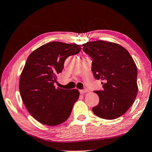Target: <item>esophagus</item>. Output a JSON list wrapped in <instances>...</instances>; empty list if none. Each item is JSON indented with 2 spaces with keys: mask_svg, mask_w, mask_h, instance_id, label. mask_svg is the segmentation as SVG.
Returning <instances> with one entry per match:
<instances>
[{
  "mask_svg": "<svg viewBox=\"0 0 152 152\" xmlns=\"http://www.w3.org/2000/svg\"><path fill=\"white\" fill-rule=\"evenodd\" d=\"M88 89H83V90L80 91V94H86V93H88Z\"/></svg>",
  "mask_w": 152,
  "mask_h": 152,
  "instance_id": "esophagus-1",
  "label": "esophagus"
}]
</instances>
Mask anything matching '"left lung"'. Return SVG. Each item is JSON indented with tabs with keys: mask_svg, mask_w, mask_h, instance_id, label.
I'll use <instances>...</instances> for the list:
<instances>
[{
	"mask_svg": "<svg viewBox=\"0 0 152 152\" xmlns=\"http://www.w3.org/2000/svg\"><path fill=\"white\" fill-rule=\"evenodd\" d=\"M83 50L93 58V74L101 79L103 89L96 91L98 105L93 107L95 115L105 120H114L128 110L138 91L137 69L128 51L118 44L88 42Z\"/></svg>",
	"mask_w": 152,
	"mask_h": 152,
	"instance_id": "obj_1",
	"label": "left lung"
}]
</instances>
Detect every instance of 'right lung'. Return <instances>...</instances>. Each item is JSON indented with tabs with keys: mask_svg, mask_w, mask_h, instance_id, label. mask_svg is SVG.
Masks as SVG:
<instances>
[{
	"mask_svg": "<svg viewBox=\"0 0 152 152\" xmlns=\"http://www.w3.org/2000/svg\"><path fill=\"white\" fill-rule=\"evenodd\" d=\"M81 49V45L52 42L27 58L20 78V93L28 112L42 124L56 126L70 116L79 91L55 88L54 84L66 58L78 54Z\"/></svg>",
	"mask_w": 152,
	"mask_h": 152,
	"instance_id": "1",
	"label": "right lung"
}]
</instances>
